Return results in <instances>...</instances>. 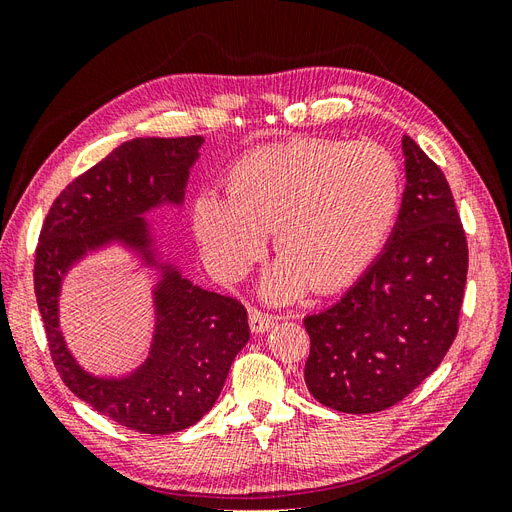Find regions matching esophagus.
I'll return each mask as SVG.
<instances>
[{
    "mask_svg": "<svg viewBox=\"0 0 512 512\" xmlns=\"http://www.w3.org/2000/svg\"><path fill=\"white\" fill-rule=\"evenodd\" d=\"M275 324V318L267 312H262V309L252 307L250 309V327L254 333H267Z\"/></svg>",
    "mask_w": 512,
    "mask_h": 512,
    "instance_id": "1",
    "label": "esophagus"
}]
</instances>
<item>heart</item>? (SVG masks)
I'll return each mask as SVG.
<instances>
[{
  "label": "heart",
  "instance_id": "1",
  "mask_svg": "<svg viewBox=\"0 0 512 512\" xmlns=\"http://www.w3.org/2000/svg\"><path fill=\"white\" fill-rule=\"evenodd\" d=\"M401 198L399 168L384 147L299 138L250 153L230 170V194L200 192L192 224L209 267L237 280L275 230L282 258L265 277L273 301L359 277L389 235Z\"/></svg>",
  "mask_w": 512,
  "mask_h": 512
}]
</instances>
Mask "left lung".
Wrapping results in <instances>:
<instances>
[{"label":"left lung","instance_id":"obj_1","mask_svg":"<svg viewBox=\"0 0 512 512\" xmlns=\"http://www.w3.org/2000/svg\"><path fill=\"white\" fill-rule=\"evenodd\" d=\"M406 190L382 254L339 303L303 320L305 384L322 406L371 414L436 371L459 329L468 241L451 185L410 136Z\"/></svg>","mask_w":512,"mask_h":512}]
</instances>
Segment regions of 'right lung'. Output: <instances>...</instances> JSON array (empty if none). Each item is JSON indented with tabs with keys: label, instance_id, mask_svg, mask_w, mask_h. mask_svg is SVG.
<instances>
[{
	"label": "right lung",
	"instance_id": "right-lung-1",
	"mask_svg": "<svg viewBox=\"0 0 512 512\" xmlns=\"http://www.w3.org/2000/svg\"><path fill=\"white\" fill-rule=\"evenodd\" d=\"M203 136L132 138L66 185L40 230L36 301L53 363L68 389L111 421L151 436L198 423L220 397L228 369L250 339L241 301L209 292L160 262L143 215L181 205ZM121 242L161 269L154 291L157 333L146 363L121 379L91 377L73 361L58 331V292L87 251Z\"/></svg>",
	"mask_w": 512,
	"mask_h": 512
}]
</instances>
